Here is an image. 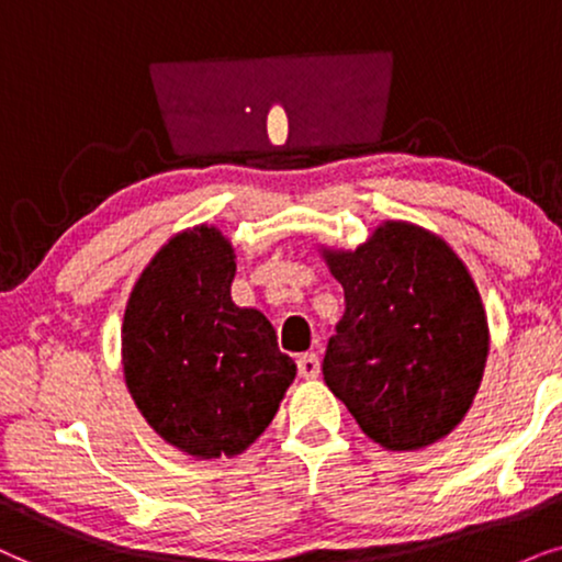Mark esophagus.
<instances>
[{"mask_svg": "<svg viewBox=\"0 0 562 562\" xmlns=\"http://www.w3.org/2000/svg\"><path fill=\"white\" fill-rule=\"evenodd\" d=\"M321 372V359L313 355H301L297 357V375L305 378V380H316Z\"/></svg>", "mask_w": 562, "mask_h": 562, "instance_id": "esophagus-1", "label": "esophagus"}]
</instances>
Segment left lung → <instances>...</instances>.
I'll return each mask as SVG.
<instances>
[{
	"instance_id": "8db88e82",
	"label": "left lung",
	"mask_w": 562,
	"mask_h": 562,
	"mask_svg": "<svg viewBox=\"0 0 562 562\" xmlns=\"http://www.w3.org/2000/svg\"><path fill=\"white\" fill-rule=\"evenodd\" d=\"M347 311L324 380L372 442L422 450L465 418L488 359V318L462 259L431 231L385 221L355 251L324 249Z\"/></svg>"
}]
</instances>
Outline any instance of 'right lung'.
<instances>
[{
  "instance_id": "obj_1",
  "label": "right lung",
  "mask_w": 562,
  "mask_h": 562,
  "mask_svg": "<svg viewBox=\"0 0 562 562\" xmlns=\"http://www.w3.org/2000/svg\"><path fill=\"white\" fill-rule=\"evenodd\" d=\"M234 274V246L203 223L156 251L125 305V385L164 442L198 460L241 454L295 380L265 313L231 301Z\"/></svg>"
}]
</instances>
